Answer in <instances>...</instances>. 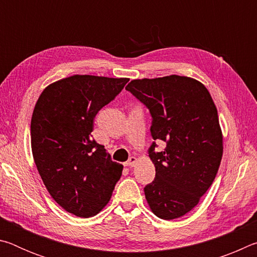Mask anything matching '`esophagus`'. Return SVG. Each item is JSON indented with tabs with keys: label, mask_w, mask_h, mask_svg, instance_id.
I'll list each match as a JSON object with an SVG mask.
<instances>
[{
	"label": "esophagus",
	"mask_w": 257,
	"mask_h": 257,
	"mask_svg": "<svg viewBox=\"0 0 257 257\" xmlns=\"http://www.w3.org/2000/svg\"><path fill=\"white\" fill-rule=\"evenodd\" d=\"M136 162H137V158H135V156H130L129 160L124 164L127 165V167H134V165L136 164Z\"/></svg>",
	"instance_id": "1"
}]
</instances>
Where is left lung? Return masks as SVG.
Listing matches in <instances>:
<instances>
[{
  "mask_svg": "<svg viewBox=\"0 0 257 257\" xmlns=\"http://www.w3.org/2000/svg\"><path fill=\"white\" fill-rule=\"evenodd\" d=\"M149 108L154 141L167 143L162 152L149 150L155 179L144 191L156 216L173 220L197 205L219 170L223 137L215 104L202 82L171 75L135 79L125 87Z\"/></svg>",
  "mask_w": 257,
  "mask_h": 257,
  "instance_id": "obj_1",
  "label": "left lung"
}]
</instances>
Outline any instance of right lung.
Listing matches in <instances>:
<instances>
[{"label": "right lung", "instance_id": "obj_1", "mask_svg": "<svg viewBox=\"0 0 257 257\" xmlns=\"http://www.w3.org/2000/svg\"><path fill=\"white\" fill-rule=\"evenodd\" d=\"M128 78L75 75L43 90L35 105L30 138L46 189L67 212L89 217L110 201L123 165L92 136L94 118Z\"/></svg>", "mask_w": 257, "mask_h": 257}]
</instances>
